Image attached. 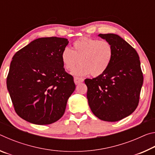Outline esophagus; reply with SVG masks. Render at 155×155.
Segmentation results:
<instances>
[{"instance_id":"esophagus-1","label":"esophagus","mask_w":155,"mask_h":155,"mask_svg":"<svg viewBox=\"0 0 155 155\" xmlns=\"http://www.w3.org/2000/svg\"><path fill=\"white\" fill-rule=\"evenodd\" d=\"M83 79L81 78H78V77H74V83L76 85H78V84H80L81 83L83 82Z\"/></svg>"}]
</instances>
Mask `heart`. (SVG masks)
I'll return each mask as SVG.
<instances>
[{
	"label": "heart",
	"instance_id": "obj_1",
	"mask_svg": "<svg viewBox=\"0 0 155 155\" xmlns=\"http://www.w3.org/2000/svg\"><path fill=\"white\" fill-rule=\"evenodd\" d=\"M114 57V48L106 40L82 38L75 41L72 48H65L61 61L68 71L72 72L78 62L81 65L72 72L77 77L90 74L99 77L108 69Z\"/></svg>",
	"mask_w": 155,
	"mask_h": 155
}]
</instances>
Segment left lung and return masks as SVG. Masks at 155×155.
<instances>
[{
	"mask_svg": "<svg viewBox=\"0 0 155 155\" xmlns=\"http://www.w3.org/2000/svg\"><path fill=\"white\" fill-rule=\"evenodd\" d=\"M111 44L114 57L107 71L87 78V98L93 114L100 120L116 122L137 108L143 85V74L137 51L118 35L99 34Z\"/></svg>",
	"mask_w": 155,
	"mask_h": 155,
	"instance_id": "left-lung-1",
	"label": "left lung"
}]
</instances>
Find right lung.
Masks as SVG:
<instances>
[{
  "mask_svg": "<svg viewBox=\"0 0 155 155\" xmlns=\"http://www.w3.org/2000/svg\"><path fill=\"white\" fill-rule=\"evenodd\" d=\"M65 38L36 39L13 57L7 87L16 114L38 125L50 124L64 114L75 90L72 75L65 72L61 53Z\"/></svg>",
  "mask_w": 155,
  "mask_h": 155,
  "instance_id": "right-lung-1",
  "label": "right lung"
}]
</instances>
